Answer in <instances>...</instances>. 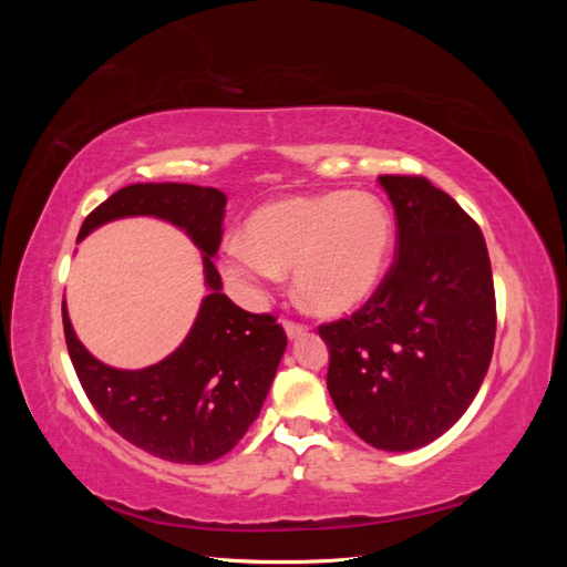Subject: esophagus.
I'll return each instance as SVG.
<instances>
[{
	"label": "esophagus",
	"instance_id": "obj_1",
	"mask_svg": "<svg viewBox=\"0 0 567 567\" xmlns=\"http://www.w3.org/2000/svg\"><path fill=\"white\" fill-rule=\"evenodd\" d=\"M284 329H286V336H288L290 340H296V338H300L302 333H307V326L293 323V321H284Z\"/></svg>",
	"mask_w": 567,
	"mask_h": 567
}]
</instances>
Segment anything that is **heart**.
<instances>
[{
    "instance_id": "heart-1",
    "label": "heart",
    "mask_w": 567,
    "mask_h": 567,
    "mask_svg": "<svg viewBox=\"0 0 567 567\" xmlns=\"http://www.w3.org/2000/svg\"><path fill=\"white\" fill-rule=\"evenodd\" d=\"M394 244L388 205L367 192L269 203L248 219V241L225 246V269L262 290L293 269L296 293L319 315H348L381 286Z\"/></svg>"
}]
</instances>
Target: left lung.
Returning a JSON list of instances; mask_svg holds the SVG:
<instances>
[{
  "mask_svg": "<svg viewBox=\"0 0 567 567\" xmlns=\"http://www.w3.org/2000/svg\"><path fill=\"white\" fill-rule=\"evenodd\" d=\"M398 260L362 310L319 326L338 414L375 450L425 447L466 414L494 350L487 246L461 205L425 177L383 175Z\"/></svg>",
  "mask_w": 567,
  "mask_h": 567,
  "instance_id": "1",
  "label": "left lung"
}]
</instances>
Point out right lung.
Wrapping results in <instances>:
<instances>
[{"instance_id": "right-lung-1", "label": "right lung", "mask_w": 567, "mask_h": 567, "mask_svg": "<svg viewBox=\"0 0 567 567\" xmlns=\"http://www.w3.org/2000/svg\"><path fill=\"white\" fill-rule=\"evenodd\" d=\"M227 196L196 184H130L84 219L78 241L123 217H158L179 227L203 257L205 286L182 346L146 369L109 367L82 346L63 302L68 354L90 402L134 447L175 463H210L231 452L260 416L286 352L269 315H250L221 293L213 257L221 241Z\"/></svg>"}]
</instances>
